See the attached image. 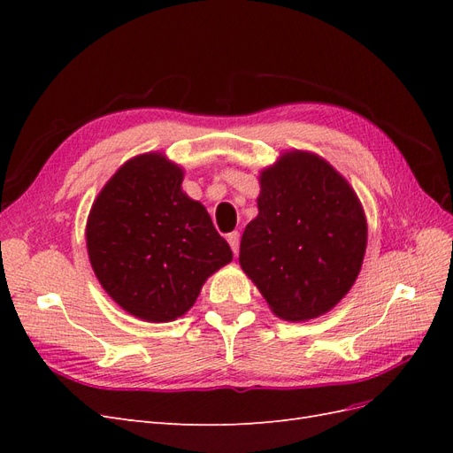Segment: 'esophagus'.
<instances>
[{"label":"esophagus","instance_id":"1","mask_svg":"<svg viewBox=\"0 0 453 453\" xmlns=\"http://www.w3.org/2000/svg\"><path fill=\"white\" fill-rule=\"evenodd\" d=\"M226 242H228V245H230V250H232V253H238V250H240V232H230V234L226 236Z\"/></svg>","mask_w":453,"mask_h":453}]
</instances>
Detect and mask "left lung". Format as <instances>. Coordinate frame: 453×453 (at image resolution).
<instances>
[{
  "label": "left lung",
  "mask_w": 453,
  "mask_h": 453,
  "mask_svg": "<svg viewBox=\"0 0 453 453\" xmlns=\"http://www.w3.org/2000/svg\"><path fill=\"white\" fill-rule=\"evenodd\" d=\"M258 183V215L243 230L240 266L280 319L319 318L361 272L368 236L361 200L310 150H285Z\"/></svg>",
  "instance_id": "obj_1"
}]
</instances>
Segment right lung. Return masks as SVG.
Instances as JSON below:
<instances>
[{"label": "right lung", "mask_w": 453, "mask_h": 453, "mask_svg": "<svg viewBox=\"0 0 453 453\" xmlns=\"http://www.w3.org/2000/svg\"><path fill=\"white\" fill-rule=\"evenodd\" d=\"M183 168L164 153L127 160L96 196L87 251L104 291L130 315L168 323L185 315L211 273L232 260Z\"/></svg>", "instance_id": "1"}]
</instances>
